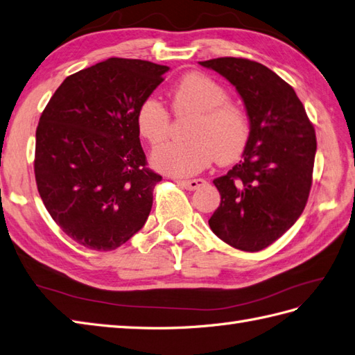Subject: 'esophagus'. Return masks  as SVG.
<instances>
[{"label":"esophagus","mask_w":355,"mask_h":355,"mask_svg":"<svg viewBox=\"0 0 355 355\" xmlns=\"http://www.w3.org/2000/svg\"><path fill=\"white\" fill-rule=\"evenodd\" d=\"M178 184L188 189V191H194V189H198L200 187H203L206 184V180L203 179H191V180H178Z\"/></svg>","instance_id":"34e87169"}]
</instances>
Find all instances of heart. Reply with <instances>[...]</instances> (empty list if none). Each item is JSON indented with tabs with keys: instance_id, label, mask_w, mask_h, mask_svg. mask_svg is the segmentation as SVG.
Segmentation results:
<instances>
[{
	"instance_id": "b5f03b06",
	"label": "heart",
	"mask_w": 355,
	"mask_h": 355,
	"mask_svg": "<svg viewBox=\"0 0 355 355\" xmlns=\"http://www.w3.org/2000/svg\"><path fill=\"white\" fill-rule=\"evenodd\" d=\"M176 114H194L187 141L166 143L152 152L153 167L166 175L187 178L209 166L230 164L244 153L252 134L247 111L229 101V92L212 76L191 72L180 78L171 92ZM138 132L152 146L168 135L170 112L164 103L149 96L137 110Z\"/></svg>"
}]
</instances>
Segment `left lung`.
<instances>
[{"instance_id": "8db88e82", "label": "left lung", "mask_w": 355, "mask_h": 355, "mask_svg": "<svg viewBox=\"0 0 355 355\" xmlns=\"http://www.w3.org/2000/svg\"><path fill=\"white\" fill-rule=\"evenodd\" d=\"M235 85L252 125L244 159L214 180L221 203L209 227L243 252H261L293 226L307 203L316 153L315 128L291 85L248 58L200 62Z\"/></svg>"}]
</instances>
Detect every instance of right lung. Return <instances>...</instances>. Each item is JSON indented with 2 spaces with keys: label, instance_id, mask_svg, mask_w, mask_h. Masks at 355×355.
Here are the masks:
<instances>
[{
  "label": "right lung",
  "instance_id": "right-lung-1",
  "mask_svg": "<svg viewBox=\"0 0 355 355\" xmlns=\"http://www.w3.org/2000/svg\"><path fill=\"white\" fill-rule=\"evenodd\" d=\"M168 69L108 58L69 75L43 110L34 176L46 211L75 243L110 252L148 220L162 176L148 167L137 110Z\"/></svg>",
  "mask_w": 355,
  "mask_h": 355
}]
</instances>
